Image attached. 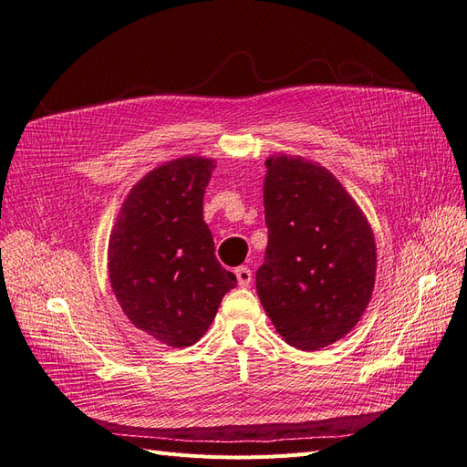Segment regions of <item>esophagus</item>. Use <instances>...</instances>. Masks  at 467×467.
<instances>
[{"mask_svg":"<svg viewBox=\"0 0 467 467\" xmlns=\"http://www.w3.org/2000/svg\"><path fill=\"white\" fill-rule=\"evenodd\" d=\"M235 276H237V285L242 286V288H247L251 285V280H253V273L249 271L247 266L235 268Z\"/></svg>","mask_w":467,"mask_h":467,"instance_id":"1","label":"esophagus"}]
</instances>
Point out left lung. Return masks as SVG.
Here are the masks:
<instances>
[{"instance_id": "obj_1", "label": "left lung", "mask_w": 467, "mask_h": 467, "mask_svg": "<svg viewBox=\"0 0 467 467\" xmlns=\"http://www.w3.org/2000/svg\"><path fill=\"white\" fill-rule=\"evenodd\" d=\"M265 165L259 300L290 347L319 350L355 329L372 300L374 232L329 169L288 153Z\"/></svg>"}]
</instances>
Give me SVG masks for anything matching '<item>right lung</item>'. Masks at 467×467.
<instances>
[{
	"label": "right lung",
	"mask_w": 467,
	"mask_h": 467,
	"mask_svg": "<svg viewBox=\"0 0 467 467\" xmlns=\"http://www.w3.org/2000/svg\"><path fill=\"white\" fill-rule=\"evenodd\" d=\"M214 167L182 155L151 169L126 194L109 237V280L124 316L171 348L199 341L237 285L202 220Z\"/></svg>",
	"instance_id": "1"
}]
</instances>
